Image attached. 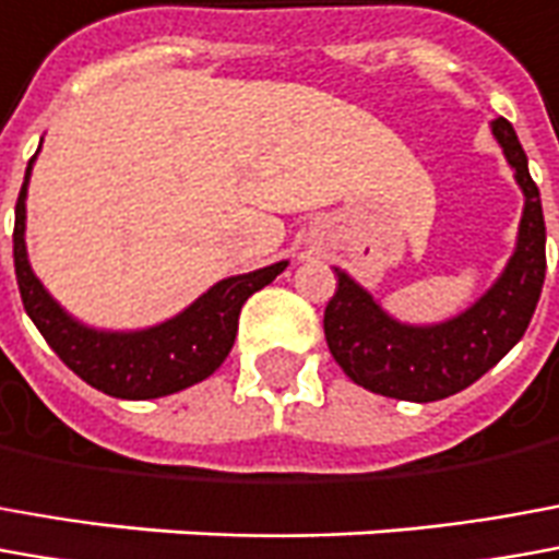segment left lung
<instances>
[{
	"label": "left lung",
	"mask_w": 559,
	"mask_h": 559,
	"mask_svg": "<svg viewBox=\"0 0 559 559\" xmlns=\"http://www.w3.org/2000/svg\"><path fill=\"white\" fill-rule=\"evenodd\" d=\"M492 136L514 167L526 203L518 249L480 301L441 325H402L386 317L359 283L344 271H334L337 288L322 319L325 341L344 374L365 390L402 402H438L456 395L521 341L536 313L545 283L542 198L514 127L496 118Z\"/></svg>",
	"instance_id": "left-lung-1"
}]
</instances>
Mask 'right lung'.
Returning a JSON list of instances; mask_svg holds the SVG:
<instances>
[{
	"mask_svg": "<svg viewBox=\"0 0 559 559\" xmlns=\"http://www.w3.org/2000/svg\"><path fill=\"white\" fill-rule=\"evenodd\" d=\"M14 206V273L21 288L23 310L36 322L41 337L63 359L69 371L91 383L94 390L115 399H160L188 390L213 374L228 359L240 307L258 288L273 283L286 271L288 261L261 267V271L228 276L215 283L206 295L179 317L145 331H96L69 317L60 304L45 292L26 261V182Z\"/></svg>",
	"mask_w": 559,
	"mask_h": 559,
	"instance_id": "add662e5",
	"label": "right lung"
}]
</instances>
